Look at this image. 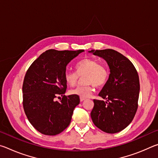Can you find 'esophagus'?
I'll list each match as a JSON object with an SVG mask.
<instances>
[{
  "mask_svg": "<svg viewBox=\"0 0 158 158\" xmlns=\"http://www.w3.org/2000/svg\"><path fill=\"white\" fill-rule=\"evenodd\" d=\"M85 98H80V101L81 102H83L84 100H85Z\"/></svg>",
  "mask_w": 158,
  "mask_h": 158,
  "instance_id": "obj_1",
  "label": "esophagus"
}]
</instances>
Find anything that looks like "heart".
I'll list each match as a JSON object with an SVG mask.
<instances>
[{
	"label": "heart",
	"mask_w": 158,
	"mask_h": 158,
	"mask_svg": "<svg viewBox=\"0 0 158 158\" xmlns=\"http://www.w3.org/2000/svg\"><path fill=\"white\" fill-rule=\"evenodd\" d=\"M77 73L67 70L64 75L67 84L71 86L75 85L79 80V76H84V85H79L69 91L70 95H77L80 98H88L93 92V85L102 88L108 81L109 73L106 67L99 64L98 60L93 58H84L77 64Z\"/></svg>",
	"instance_id": "heart-1"
}]
</instances>
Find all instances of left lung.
Returning <instances> with one entry per match:
<instances>
[{
	"mask_svg": "<svg viewBox=\"0 0 158 158\" xmlns=\"http://www.w3.org/2000/svg\"><path fill=\"white\" fill-rule=\"evenodd\" d=\"M89 53L105 59L110 69L108 81L99 93L106 101L93 100L92 121L103 132H119L130 125L137 110L140 90L137 71L128 58L115 50Z\"/></svg>",
	"mask_w": 158,
	"mask_h": 158,
	"instance_id": "8db88e82",
	"label": "left lung"
}]
</instances>
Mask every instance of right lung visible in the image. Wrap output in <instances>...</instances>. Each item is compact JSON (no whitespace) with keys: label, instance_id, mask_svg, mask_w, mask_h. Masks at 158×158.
I'll list each match as a JSON object with an SVG mask.
<instances>
[{"label":"right lung","instance_id":"obj_1","mask_svg":"<svg viewBox=\"0 0 158 158\" xmlns=\"http://www.w3.org/2000/svg\"><path fill=\"white\" fill-rule=\"evenodd\" d=\"M84 50L42 53L29 67L23 83V106L29 122L42 134L56 135L68 127L74 108L80 102L77 95H64V78L68 63ZM58 95L63 98L55 101Z\"/></svg>","mask_w":158,"mask_h":158}]
</instances>
